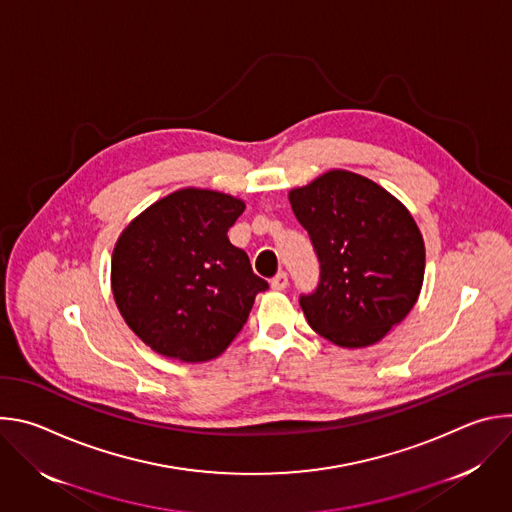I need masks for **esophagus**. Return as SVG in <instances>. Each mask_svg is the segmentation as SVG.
<instances>
[{"label":"esophagus","mask_w":512,"mask_h":512,"mask_svg":"<svg viewBox=\"0 0 512 512\" xmlns=\"http://www.w3.org/2000/svg\"><path fill=\"white\" fill-rule=\"evenodd\" d=\"M271 287L273 289H277V291H281V289H285L287 287V273H277L273 279H271Z\"/></svg>","instance_id":"1"}]
</instances>
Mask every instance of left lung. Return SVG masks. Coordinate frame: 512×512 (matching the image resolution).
I'll use <instances>...</instances> for the list:
<instances>
[{"label": "left lung", "mask_w": 512, "mask_h": 512, "mask_svg": "<svg viewBox=\"0 0 512 512\" xmlns=\"http://www.w3.org/2000/svg\"><path fill=\"white\" fill-rule=\"evenodd\" d=\"M320 261L300 306L312 330L342 348L379 342L415 306L425 247L409 210L373 180L330 170L289 192Z\"/></svg>", "instance_id": "8db88e82"}]
</instances>
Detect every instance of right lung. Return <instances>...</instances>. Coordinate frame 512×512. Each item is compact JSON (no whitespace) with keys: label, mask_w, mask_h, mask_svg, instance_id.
Segmentation results:
<instances>
[{"label":"right lung","mask_w":512,"mask_h":512,"mask_svg":"<svg viewBox=\"0 0 512 512\" xmlns=\"http://www.w3.org/2000/svg\"><path fill=\"white\" fill-rule=\"evenodd\" d=\"M243 210L235 196L184 188L143 210L117 239L115 304L158 354L182 362L216 358L269 287L227 237Z\"/></svg>","instance_id":"obj_1"}]
</instances>
